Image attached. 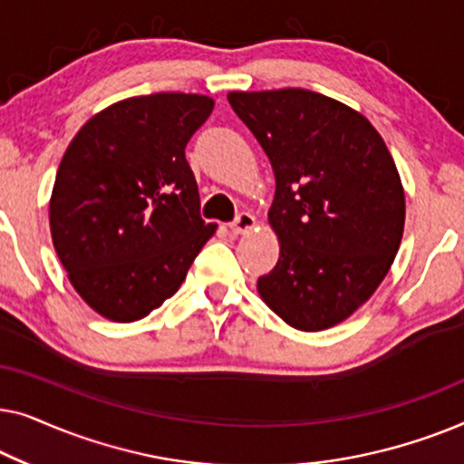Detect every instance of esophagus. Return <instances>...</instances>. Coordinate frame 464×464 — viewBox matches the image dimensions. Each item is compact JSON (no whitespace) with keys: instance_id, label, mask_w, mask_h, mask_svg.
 <instances>
[{"instance_id":"obj_1","label":"esophagus","mask_w":464,"mask_h":464,"mask_svg":"<svg viewBox=\"0 0 464 464\" xmlns=\"http://www.w3.org/2000/svg\"><path fill=\"white\" fill-rule=\"evenodd\" d=\"M251 227H256V218H253V215L246 213V211L238 213L237 219H234L230 224V230L234 234H245V232H249Z\"/></svg>"}]
</instances>
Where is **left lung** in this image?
<instances>
[{
  "mask_svg": "<svg viewBox=\"0 0 464 464\" xmlns=\"http://www.w3.org/2000/svg\"><path fill=\"white\" fill-rule=\"evenodd\" d=\"M227 101L276 177L268 219L281 257L259 276V295L291 327H332L370 300L401 243L405 196L391 151L325 94L283 88Z\"/></svg>",
  "mask_w": 464,
  "mask_h": 464,
  "instance_id": "1",
  "label": "left lung"
}]
</instances>
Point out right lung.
Listing matches in <instances>:
<instances>
[{"label": "right lung", "mask_w": 464, "mask_h": 464, "mask_svg": "<svg viewBox=\"0 0 464 464\" xmlns=\"http://www.w3.org/2000/svg\"><path fill=\"white\" fill-rule=\"evenodd\" d=\"M213 111L202 94L156 92L88 120L63 156L50 198V232L69 281L88 306L130 323L162 306L215 224L186 145Z\"/></svg>", "instance_id": "right-lung-1"}]
</instances>
